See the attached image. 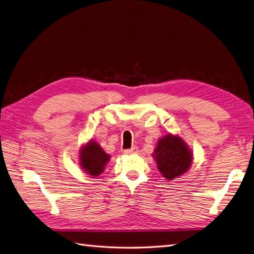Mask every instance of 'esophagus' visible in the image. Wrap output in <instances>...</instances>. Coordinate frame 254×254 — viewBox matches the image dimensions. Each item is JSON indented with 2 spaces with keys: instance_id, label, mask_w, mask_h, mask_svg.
Wrapping results in <instances>:
<instances>
[{
  "instance_id": "esophagus-1",
  "label": "esophagus",
  "mask_w": 254,
  "mask_h": 254,
  "mask_svg": "<svg viewBox=\"0 0 254 254\" xmlns=\"http://www.w3.org/2000/svg\"><path fill=\"white\" fill-rule=\"evenodd\" d=\"M138 152V147L137 146H132L131 148H127V150L124 151L125 154H133V153H137Z\"/></svg>"
}]
</instances>
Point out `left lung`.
<instances>
[{"label": "left lung", "instance_id": "left-lung-1", "mask_svg": "<svg viewBox=\"0 0 254 254\" xmlns=\"http://www.w3.org/2000/svg\"><path fill=\"white\" fill-rule=\"evenodd\" d=\"M157 168L167 180L182 176L191 164L193 154L178 135L167 134L160 139L153 154Z\"/></svg>", "mask_w": 254, "mask_h": 254}]
</instances>
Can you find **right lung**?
Listing matches in <instances>:
<instances>
[{
	"mask_svg": "<svg viewBox=\"0 0 254 254\" xmlns=\"http://www.w3.org/2000/svg\"><path fill=\"white\" fill-rule=\"evenodd\" d=\"M80 166L92 177H97L103 171L104 167L110 159V155L104 152L97 142L90 140L82 150H80Z\"/></svg>",
	"mask_w": 254,
	"mask_h": 254,
	"instance_id": "add662e5",
	"label": "right lung"
}]
</instances>
